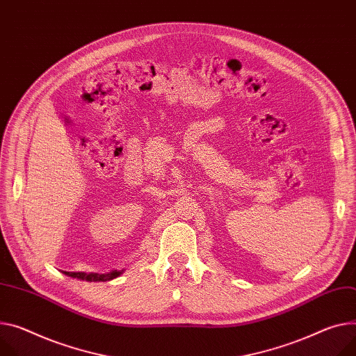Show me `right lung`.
<instances>
[{
	"label": "right lung",
	"mask_w": 356,
	"mask_h": 356,
	"mask_svg": "<svg viewBox=\"0 0 356 356\" xmlns=\"http://www.w3.org/2000/svg\"><path fill=\"white\" fill-rule=\"evenodd\" d=\"M65 275L78 278V280H86V281H109L114 280L118 275H121L120 270H111V272H105V273H86V272H64Z\"/></svg>",
	"instance_id": "obj_1"
}]
</instances>
